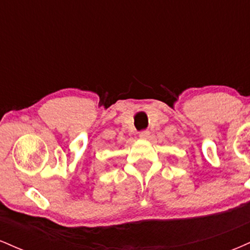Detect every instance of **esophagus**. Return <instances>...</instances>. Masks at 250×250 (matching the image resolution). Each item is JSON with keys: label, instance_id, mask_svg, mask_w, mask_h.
<instances>
[{"label": "esophagus", "instance_id": "34e87169", "mask_svg": "<svg viewBox=\"0 0 250 250\" xmlns=\"http://www.w3.org/2000/svg\"><path fill=\"white\" fill-rule=\"evenodd\" d=\"M149 135H150V133H149L148 130H142L141 133H140V137L143 140H147L149 139Z\"/></svg>", "mask_w": 250, "mask_h": 250}]
</instances>
